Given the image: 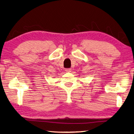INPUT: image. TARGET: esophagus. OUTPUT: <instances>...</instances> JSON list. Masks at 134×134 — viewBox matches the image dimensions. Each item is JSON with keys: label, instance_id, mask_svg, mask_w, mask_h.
<instances>
[{"label": "esophagus", "instance_id": "obj_1", "mask_svg": "<svg viewBox=\"0 0 134 134\" xmlns=\"http://www.w3.org/2000/svg\"><path fill=\"white\" fill-rule=\"evenodd\" d=\"M65 70V71H66V72H70V71H71V69H66Z\"/></svg>", "mask_w": 134, "mask_h": 134}]
</instances>
